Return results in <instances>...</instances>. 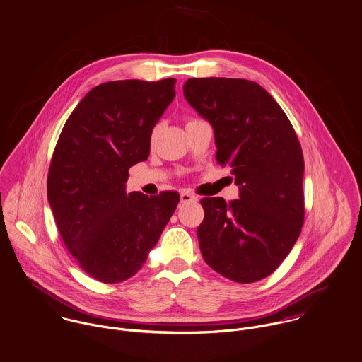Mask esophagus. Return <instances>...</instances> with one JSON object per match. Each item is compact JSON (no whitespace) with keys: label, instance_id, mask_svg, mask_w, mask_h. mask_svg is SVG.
I'll return each instance as SVG.
<instances>
[{"label":"esophagus","instance_id":"1","mask_svg":"<svg viewBox=\"0 0 362 362\" xmlns=\"http://www.w3.org/2000/svg\"><path fill=\"white\" fill-rule=\"evenodd\" d=\"M197 196H194V194H192V193H189V192H186V190H183L182 193H180V202H183V204H186V202H193V201H197Z\"/></svg>","mask_w":362,"mask_h":362}]
</instances>
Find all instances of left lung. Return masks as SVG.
I'll list each match as a JSON object with an SVG mask.
<instances>
[{"label": "left lung", "mask_w": 362, "mask_h": 362, "mask_svg": "<svg viewBox=\"0 0 362 362\" xmlns=\"http://www.w3.org/2000/svg\"><path fill=\"white\" fill-rule=\"evenodd\" d=\"M187 103L214 127L216 161L229 165L239 200L202 199L197 228L204 261L219 275L252 283L269 276L304 223V158L274 97L245 79L199 78L183 86Z\"/></svg>", "instance_id": "8db88e82"}]
</instances>
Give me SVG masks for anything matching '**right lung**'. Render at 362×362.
Segmentation results:
<instances>
[{"mask_svg":"<svg viewBox=\"0 0 362 362\" xmlns=\"http://www.w3.org/2000/svg\"><path fill=\"white\" fill-rule=\"evenodd\" d=\"M176 79L107 81L65 123L47 179L61 238L84 272L104 283L132 278L175 212L179 193H126L129 169L150 156L151 133L175 98Z\"/></svg>","mask_w":362,"mask_h":362,"instance_id":"obj_1","label":"right lung"}]
</instances>
